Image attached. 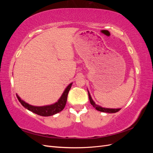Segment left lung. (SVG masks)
<instances>
[{
	"label": "left lung",
	"mask_w": 153,
	"mask_h": 153,
	"mask_svg": "<svg viewBox=\"0 0 153 153\" xmlns=\"http://www.w3.org/2000/svg\"><path fill=\"white\" fill-rule=\"evenodd\" d=\"M87 92H88V94H89V101H90V103L93 106V107L95 108L97 110L100 111V112H106V113H115V112H119V111L121 110V108H104V107H102V106H101L100 105H96L94 101H93V100H92V97L90 94V92L89 91L87 90Z\"/></svg>",
	"instance_id": "1"
}]
</instances>
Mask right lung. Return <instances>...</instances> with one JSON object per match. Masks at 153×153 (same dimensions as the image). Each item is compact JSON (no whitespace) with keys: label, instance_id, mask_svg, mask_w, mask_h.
I'll use <instances>...</instances> for the list:
<instances>
[{"label":"right lung","instance_id":"obj_1","mask_svg":"<svg viewBox=\"0 0 153 153\" xmlns=\"http://www.w3.org/2000/svg\"><path fill=\"white\" fill-rule=\"evenodd\" d=\"M72 84L73 83L69 84L66 87L65 90L64 91L62 94L61 96V98L58 100V101L56 103L52 105L41 106H33V105H29V103H26L24 100H22L18 94H16V97L18 101L20 102V103L24 106L25 108L29 110V111H31V112H32L36 114L41 115V116H45V117L51 116V115H53L54 114H56L60 112L64 108V107H65V105L66 104V101H67L68 92L71 89Z\"/></svg>","mask_w":153,"mask_h":153}]
</instances>
